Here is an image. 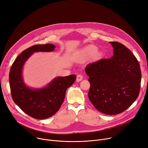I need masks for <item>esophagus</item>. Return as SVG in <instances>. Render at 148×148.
<instances>
[{
    "mask_svg": "<svg viewBox=\"0 0 148 148\" xmlns=\"http://www.w3.org/2000/svg\"><path fill=\"white\" fill-rule=\"evenodd\" d=\"M83 79V76L82 75H77V77H76V81L77 82H80Z\"/></svg>",
    "mask_w": 148,
    "mask_h": 148,
    "instance_id": "34e87169",
    "label": "esophagus"
}]
</instances>
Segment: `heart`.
I'll list each match as a JSON object with an SVG mask.
<instances>
[{
  "label": "heart",
  "mask_w": 148,
  "mask_h": 148,
  "mask_svg": "<svg viewBox=\"0 0 148 148\" xmlns=\"http://www.w3.org/2000/svg\"><path fill=\"white\" fill-rule=\"evenodd\" d=\"M97 51V48L95 46H89L84 49L78 51L74 56V60L75 61H80L86 59L94 54Z\"/></svg>",
  "instance_id": "b5f03b06"
}]
</instances>
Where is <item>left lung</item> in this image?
<instances>
[{"instance_id":"8db88e82","label":"left lung","mask_w":148,"mask_h":148,"mask_svg":"<svg viewBox=\"0 0 148 148\" xmlns=\"http://www.w3.org/2000/svg\"><path fill=\"white\" fill-rule=\"evenodd\" d=\"M109 43L113 55L88 64L85 72L90 84V101L97 110L112 115L123 112L137 99L141 71L129 49L119 42Z\"/></svg>"}]
</instances>
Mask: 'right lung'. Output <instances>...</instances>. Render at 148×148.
<instances>
[{
  "label": "right lung",
  "mask_w": 148,
  "mask_h": 148,
  "mask_svg": "<svg viewBox=\"0 0 148 148\" xmlns=\"http://www.w3.org/2000/svg\"><path fill=\"white\" fill-rule=\"evenodd\" d=\"M55 47L54 45L47 43L27 48L15 59L9 73L14 102L25 113L35 119H46L55 114L63 102L66 91L76 79L75 75L58 76L41 88H30L25 83L23 69L28 59L35 52H53Z\"/></svg>",
  "instance_id": "add662e5"
}]
</instances>
